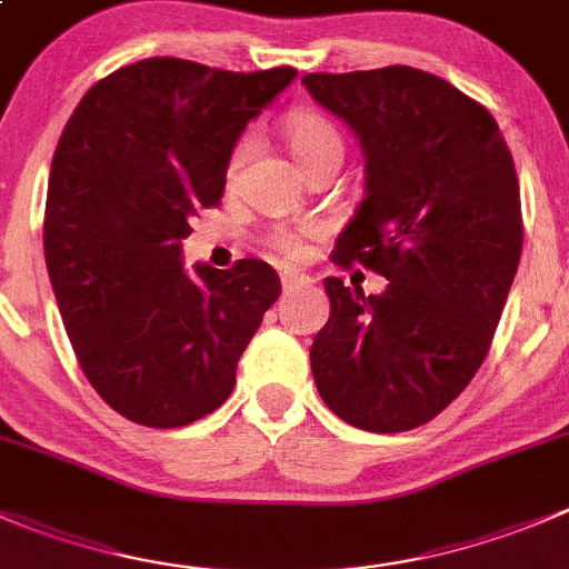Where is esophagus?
<instances>
[{
    "label": "esophagus",
    "instance_id": "1",
    "mask_svg": "<svg viewBox=\"0 0 569 569\" xmlns=\"http://www.w3.org/2000/svg\"><path fill=\"white\" fill-rule=\"evenodd\" d=\"M280 283H283V291H297V289H308V286H311V280L300 272H283Z\"/></svg>",
    "mask_w": 569,
    "mask_h": 569
}]
</instances>
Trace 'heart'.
Returning a JSON list of instances; mask_svg holds the SVG:
<instances>
[{"label": "heart", "mask_w": 569, "mask_h": 569, "mask_svg": "<svg viewBox=\"0 0 569 569\" xmlns=\"http://www.w3.org/2000/svg\"><path fill=\"white\" fill-rule=\"evenodd\" d=\"M286 138H289V147L295 152V158L300 163H306L308 158L322 156V152H341V136L333 124H330L325 116L317 113H297L291 116L289 124H286ZM252 150V138H244L239 147L230 156V174H236L241 169V163L247 161ZM269 244L278 252H283L286 258H300V236L291 233L286 228H274L269 233Z\"/></svg>", "instance_id": "heart-1"}]
</instances>
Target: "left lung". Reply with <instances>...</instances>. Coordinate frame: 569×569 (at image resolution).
Returning a JSON list of instances; mask_svg holds the SVG:
<instances>
[{"label":"left lung","instance_id":"left-lung-1","mask_svg":"<svg viewBox=\"0 0 569 569\" xmlns=\"http://www.w3.org/2000/svg\"><path fill=\"white\" fill-rule=\"evenodd\" d=\"M302 86L367 158V191L333 261L389 280L369 297L325 280L313 380L361 431H411L467 389L492 345L522 252L515 161L492 113L428 71L306 74Z\"/></svg>","mask_w":569,"mask_h":569}]
</instances>
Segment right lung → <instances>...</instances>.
I'll return each instance as SVG.
<instances>
[{
  "instance_id": "1",
  "label": "right lung",
  "mask_w": 569,
  "mask_h": 569,
  "mask_svg": "<svg viewBox=\"0 0 569 569\" xmlns=\"http://www.w3.org/2000/svg\"><path fill=\"white\" fill-rule=\"evenodd\" d=\"M297 77L147 58L99 80L52 158L43 256L88 383L121 417L180 428L217 411L280 295L267 261L180 263L191 219L219 206L230 156Z\"/></svg>"
}]
</instances>
